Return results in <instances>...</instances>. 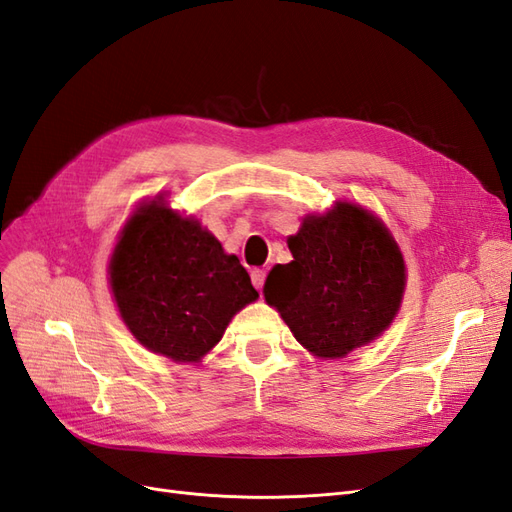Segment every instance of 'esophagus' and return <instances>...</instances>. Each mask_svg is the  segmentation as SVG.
I'll use <instances>...</instances> for the list:
<instances>
[{"label":"esophagus","instance_id":"esophagus-1","mask_svg":"<svg viewBox=\"0 0 512 512\" xmlns=\"http://www.w3.org/2000/svg\"><path fill=\"white\" fill-rule=\"evenodd\" d=\"M265 280H267V271H262V269H254L252 271V284L258 290H262V286H265Z\"/></svg>","mask_w":512,"mask_h":512}]
</instances>
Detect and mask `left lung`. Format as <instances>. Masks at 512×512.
I'll return each instance as SVG.
<instances>
[{
  "label": "left lung",
  "mask_w": 512,
  "mask_h": 512,
  "mask_svg": "<svg viewBox=\"0 0 512 512\" xmlns=\"http://www.w3.org/2000/svg\"><path fill=\"white\" fill-rule=\"evenodd\" d=\"M288 247L294 260L269 273L265 299L309 352L342 359L389 327L404 297L406 267L378 218L339 203L307 218Z\"/></svg>",
  "instance_id": "left-lung-1"
}]
</instances>
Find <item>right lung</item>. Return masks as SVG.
I'll return each mask as SVG.
<instances>
[{"mask_svg":"<svg viewBox=\"0 0 512 512\" xmlns=\"http://www.w3.org/2000/svg\"><path fill=\"white\" fill-rule=\"evenodd\" d=\"M111 288L138 342L179 363L200 361L230 318L258 299L239 258L160 200L138 209L123 230Z\"/></svg>","mask_w":512,"mask_h":512,"instance_id":"1","label":"right lung"}]
</instances>
